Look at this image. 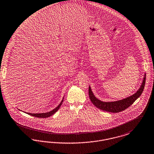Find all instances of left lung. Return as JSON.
<instances>
[{
  "label": "left lung",
  "mask_w": 154,
  "mask_h": 154,
  "mask_svg": "<svg viewBox=\"0 0 154 154\" xmlns=\"http://www.w3.org/2000/svg\"><path fill=\"white\" fill-rule=\"evenodd\" d=\"M146 74H144L143 82L139 90L135 94H134L133 95L129 96L128 97H127L125 99H123L121 100L116 101L104 102L97 99L94 96L91 87L89 86V99H91V101L92 103L95 106H96L97 108H99L100 109H101L103 111H106V112H113V113H117L119 112H122L128 108L135 101L136 99H138L140 96L144 88V85L146 83Z\"/></svg>",
  "instance_id": "left-lung-1"
}]
</instances>
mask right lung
<instances>
[{
	"label": "right lung",
	"mask_w": 154,
	"mask_h": 154,
	"mask_svg": "<svg viewBox=\"0 0 154 154\" xmlns=\"http://www.w3.org/2000/svg\"><path fill=\"white\" fill-rule=\"evenodd\" d=\"M63 100H62L61 102L60 103V104L58 105V106H57L54 109H53L52 111H50L49 112H46V113H26L28 115H30L32 116H34V117H39V118H46V117H50L51 115H53V114H54L59 109V108H60L62 103L63 102Z\"/></svg>",
	"instance_id": "right-lung-1"
}]
</instances>
